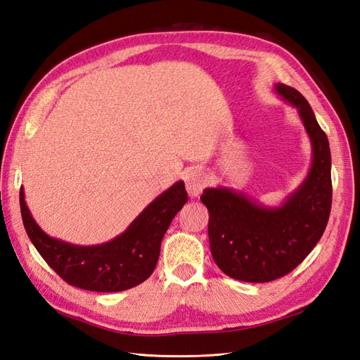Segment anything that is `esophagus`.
I'll use <instances>...</instances> for the list:
<instances>
[{"label": "esophagus", "mask_w": 360, "mask_h": 360, "mask_svg": "<svg viewBox=\"0 0 360 360\" xmlns=\"http://www.w3.org/2000/svg\"><path fill=\"white\" fill-rule=\"evenodd\" d=\"M184 183H186V191L191 198H197L202 192L207 184L205 174L201 168H191L184 172Z\"/></svg>", "instance_id": "obj_1"}]
</instances>
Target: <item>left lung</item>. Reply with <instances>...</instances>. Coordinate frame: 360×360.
<instances>
[{"mask_svg":"<svg viewBox=\"0 0 360 360\" xmlns=\"http://www.w3.org/2000/svg\"><path fill=\"white\" fill-rule=\"evenodd\" d=\"M281 99L297 110L312 146V163L300 186L278 207H267L230 188H207L209 240L216 266L243 282H269L296 269L317 245L329 221L332 177L329 141L308 101L276 84Z\"/></svg>","mask_w":360,"mask_h":360,"instance_id":"8db88e82","label":"left lung"}]
</instances>
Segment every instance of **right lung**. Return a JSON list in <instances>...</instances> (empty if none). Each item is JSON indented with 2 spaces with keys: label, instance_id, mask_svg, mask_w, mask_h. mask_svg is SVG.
<instances>
[{
  "label": "right lung",
  "instance_id": "1",
  "mask_svg": "<svg viewBox=\"0 0 360 360\" xmlns=\"http://www.w3.org/2000/svg\"><path fill=\"white\" fill-rule=\"evenodd\" d=\"M19 197L27 234L41 258L68 284L99 292L129 290L153 274L162 238L174 216L188 201L180 180L151 201L124 233L102 245L79 246L48 236L32 219L24 188H20Z\"/></svg>",
  "mask_w": 360,
  "mask_h": 360
}]
</instances>
